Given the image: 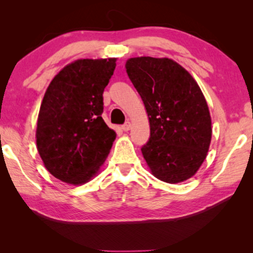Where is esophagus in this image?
<instances>
[{
    "mask_svg": "<svg viewBox=\"0 0 253 253\" xmlns=\"http://www.w3.org/2000/svg\"><path fill=\"white\" fill-rule=\"evenodd\" d=\"M122 129H123V131H129L131 129V123L129 122V121H127V122L124 124V126H122Z\"/></svg>",
    "mask_w": 253,
    "mask_h": 253,
    "instance_id": "1",
    "label": "esophagus"
}]
</instances>
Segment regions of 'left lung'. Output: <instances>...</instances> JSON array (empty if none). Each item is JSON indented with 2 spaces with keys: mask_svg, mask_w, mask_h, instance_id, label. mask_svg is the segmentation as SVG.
Returning <instances> with one entry per match:
<instances>
[{
  "mask_svg": "<svg viewBox=\"0 0 253 253\" xmlns=\"http://www.w3.org/2000/svg\"><path fill=\"white\" fill-rule=\"evenodd\" d=\"M126 69L150 122V140L141 153L152 175L170 184L191 178L212 139V120L199 85L167 57H132Z\"/></svg>",
  "mask_w": 253,
  "mask_h": 253,
  "instance_id": "left-lung-1",
  "label": "left lung"
}]
</instances>
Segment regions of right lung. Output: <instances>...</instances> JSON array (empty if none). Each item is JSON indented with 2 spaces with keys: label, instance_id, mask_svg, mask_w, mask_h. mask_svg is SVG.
<instances>
[{
  "label": "right lung",
  "instance_id": "add662e5",
  "mask_svg": "<svg viewBox=\"0 0 253 253\" xmlns=\"http://www.w3.org/2000/svg\"><path fill=\"white\" fill-rule=\"evenodd\" d=\"M117 58H82L65 65L44 93L37 148L54 177L71 185L91 181L105 164L116 132L102 120L103 91Z\"/></svg>",
  "mask_w": 253,
  "mask_h": 253
}]
</instances>
